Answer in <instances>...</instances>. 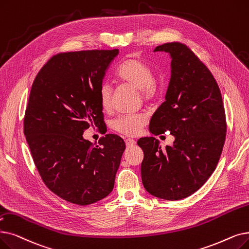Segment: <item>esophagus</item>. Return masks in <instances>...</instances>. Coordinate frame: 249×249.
Here are the masks:
<instances>
[{
    "instance_id": "obj_1",
    "label": "esophagus",
    "mask_w": 249,
    "mask_h": 249,
    "mask_svg": "<svg viewBox=\"0 0 249 249\" xmlns=\"http://www.w3.org/2000/svg\"><path fill=\"white\" fill-rule=\"evenodd\" d=\"M125 143H126V146L130 147V146L135 145V144H136V142H135L134 139H132V138H127V139L125 140Z\"/></svg>"
}]
</instances>
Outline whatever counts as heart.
I'll list each match as a JSON object with an SVG mask.
<instances>
[{"label":"heart","instance_id":"b5f03b06","mask_svg":"<svg viewBox=\"0 0 249 249\" xmlns=\"http://www.w3.org/2000/svg\"><path fill=\"white\" fill-rule=\"evenodd\" d=\"M116 78L124 84L131 85L139 89L144 102L155 100L160 92V85L155 79V73L144 61L130 58L126 60L116 72ZM99 98L102 109L109 112L112 109V88L110 84H102ZM147 123V117L143 114L121 115L112 121L111 126L115 131L128 136L137 135Z\"/></svg>","mask_w":249,"mask_h":249}]
</instances>
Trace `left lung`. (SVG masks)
<instances>
[{"label":"left lung","instance_id":"left-lung-1","mask_svg":"<svg viewBox=\"0 0 249 249\" xmlns=\"http://www.w3.org/2000/svg\"><path fill=\"white\" fill-rule=\"evenodd\" d=\"M154 52L169 53L171 79L150 119V132L170 131L173 146L161 149L155 137L140 138L142 179L148 193L179 200L197 191L217 167L226 138V115L219 85L208 67L186 45L167 42Z\"/></svg>","mask_w":249,"mask_h":249}]
</instances>
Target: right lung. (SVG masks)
Returning a JSON list of instances; mask_svg holds the SVG:
<instances>
[{"mask_svg": "<svg viewBox=\"0 0 249 249\" xmlns=\"http://www.w3.org/2000/svg\"><path fill=\"white\" fill-rule=\"evenodd\" d=\"M119 50L60 53L32 83L24 134L47 187L61 198L88 205L109 196L125 150L124 140L107 134L94 145L83 132L104 122L99 91Z\"/></svg>", "mask_w": 249, "mask_h": 249, "instance_id": "right-lung-1", "label": "right lung"}]
</instances>
